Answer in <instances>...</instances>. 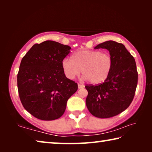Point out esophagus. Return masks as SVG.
Wrapping results in <instances>:
<instances>
[{
    "label": "esophagus",
    "mask_w": 152,
    "mask_h": 152,
    "mask_svg": "<svg viewBox=\"0 0 152 152\" xmlns=\"http://www.w3.org/2000/svg\"><path fill=\"white\" fill-rule=\"evenodd\" d=\"M78 88H84V87L83 84H78Z\"/></svg>",
    "instance_id": "34e87169"
}]
</instances>
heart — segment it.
<instances>
[{
	"mask_svg": "<svg viewBox=\"0 0 152 152\" xmlns=\"http://www.w3.org/2000/svg\"><path fill=\"white\" fill-rule=\"evenodd\" d=\"M113 67V59L109 53L99 50H81L61 61V68L67 78L74 79L81 73L82 79L92 84L104 82L109 76Z\"/></svg>",
	"mask_w": 152,
	"mask_h": 152,
	"instance_id": "obj_1",
	"label": "heart"
}]
</instances>
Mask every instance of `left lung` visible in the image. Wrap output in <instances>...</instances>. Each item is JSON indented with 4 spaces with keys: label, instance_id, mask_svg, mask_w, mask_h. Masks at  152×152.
Wrapping results in <instances>:
<instances>
[{
    "label": "left lung",
    "instance_id": "1",
    "mask_svg": "<svg viewBox=\"0 0 152 152\" xmlns=\"http://www.w3.org/2000/svg\"><path fill=\"white\" fill-rule=\"evenodd\" d=\"M94 48L109 51L113 67L103 83L85 86L88 91L86 104L94 117L110 118L127 109L133 101L137 85V67L134 58L122 43L107 41Z\"/></svg>",
    "mask_w": 152,
    "mask_h": 152
}]
</instances>
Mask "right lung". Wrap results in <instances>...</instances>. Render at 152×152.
I'll list each match as a JSON object with an SVG mask.
<instances>
[{"label": "right lung", "instance_id": "right-lung-1", "mask_svg": "<svg viewBox=\"0 0 152 152\" xmlns=\"http://www.w3.org/2000/svg\"><path fill=\"white\" fill-rule=\"evenodd\" d=\"M71 48L53 41L35 43L20 61L17 87L23 106L33 116L43 121L63 115L69 98L78 84L67 78L61 61Z\"/></svg>", "mask_w": 152, "mask_h": 152}]
</instances>
